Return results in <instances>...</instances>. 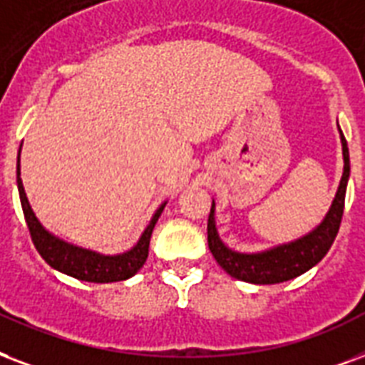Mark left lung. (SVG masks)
<instances>
[{
	"instance_id": "8db88e82",
	"label": "left lung",
	"mask_w": 365,
	"mask_h": 365,
	"mask_svg": "<svg viewBox=\"0 0 365 365\" xmlns=\"http://www.w3.org/2000/svg\"><path fill=\"white\" fill-rule=\"evenodd\" d=\"M339 135H341V146H343L344 168L337 194L333 197L331 207L324 217V221L301 238L287 242V244L274 245L270 250L257 251V253L234 251L219 238L217 225H215V202L211 203V213L207 219V244L215 261L221 264V268H225V272L250 284H282L304 274L326 257L341 227L344 194H346L350 177L349 146L341 129H339Z\"/></svg>"
}]
</instances>
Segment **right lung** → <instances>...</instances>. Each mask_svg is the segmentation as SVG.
Instances as JSON below:
<instances>
[{"label":"right lung","instance_id":"right-lung-1","mask_svg":"<svg viewBox=\"0 0 365 365\" xmlns=\"http://www.w3.org/2000/svg\"><path fill=\"white\" fill-rule=\"evenodd\" d=\"M16 185H19V196H21L22 211L26 219L28 230L32 236V242L36 245L38 253L45 259V262L62 274H68L81 282H93V284H110V282H123L131 278L143 268L148 257V247H150L152 230L156 227L158 219L162 215L165 203L163 202L152 215L148 227L144 228L143 236L133 245L131 250L118 255H103L97 251L86 250L80 245L68 244L55 234H51L47 228L38 221V217L30 207L26 192L22 186L21 179V150H19V162H16Z\"/></svg>","mask_w":365,"mask_h":365}]
</instances>
